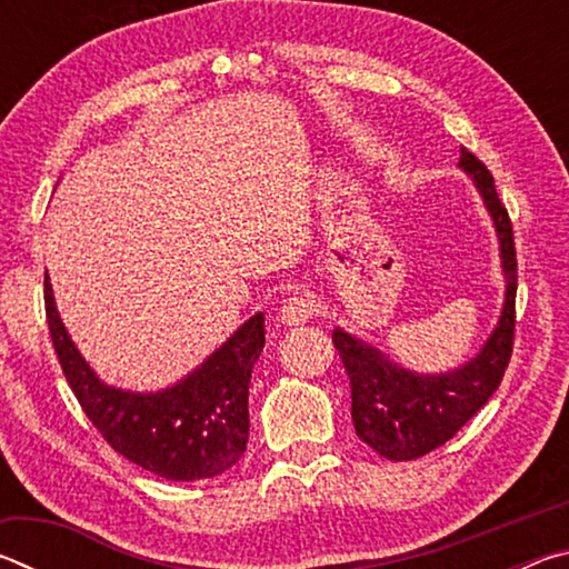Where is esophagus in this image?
Instances as JSON below:
<instances>
[{
	"instance_id": "1",
	"label": "esophagus",
	"mask_w": 569,
	"mask_h": 569,
	"mask_svg": "<svg viewBox=\"0 0 569 569\" xmlns=\"http://www.w3.org/2000/svg\"><path fill=\"white\" fill-rule=\"evenodd\" d=\"M311 316H313V301L303 293L291 296L281 308V323H286V326L306 323Z\"/></svg>"
}]
</instances>
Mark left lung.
<instances>
[{
	"label": "left lung",
	"instance_id": "8db88e82",
	"mask_svg": "<svg viewBox=\"0 0 569 569\" xmlns=\"http://www.w3.org/2000/svg\"><path fill=\"white\" fill-rule=\"evenodd\" d=\"M459 168L475 178L485 206L495 218L507 276V298L502 319L489 336L477 359L439 377L419 373L391 363L379 349L336 329L331 333L336 351L351 381V419L361 441L391 461H411L457 435L499 389L512 359L515 346V298H517V253L512 220L497 196L495 178L475 152L461 148Z\"/></svg>",
	"mask_w": 569,
	"mask_h": 569
}]
</instances>
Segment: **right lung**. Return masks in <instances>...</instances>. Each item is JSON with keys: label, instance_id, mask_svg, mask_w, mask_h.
<instances>
[{"label": "right lung", "instance_id": "add662e5", "mask_svg": "<svg viewBox=\"0 0 569 569\" xmlns=\"http://www.w3.org/2000/svg\"><path fill=\"white\" fill-rule=\"evenodd\" d=\"M44 313L67 383L118 455L170 481L218 477L243 457L250 371L266 346L263 313L240 326L188 379L158 393L120 391L94 377L64 331L47 273Z\"/></svg>", "mask_w": 569, "mask_h": 569}]
</instances>
